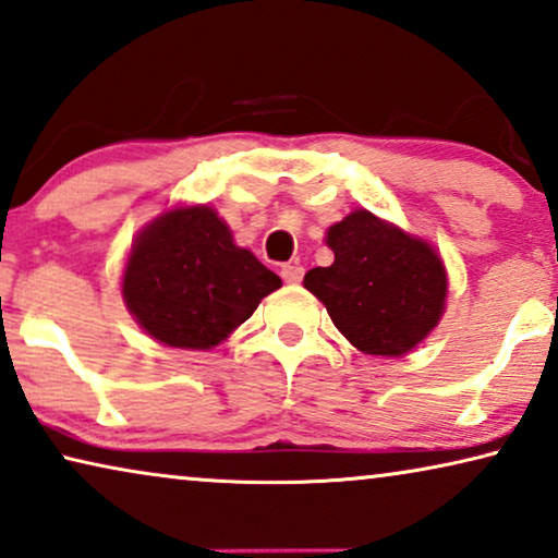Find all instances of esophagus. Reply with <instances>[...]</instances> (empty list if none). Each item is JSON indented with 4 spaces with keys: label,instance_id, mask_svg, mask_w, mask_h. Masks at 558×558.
Instances as JSON below:
<instances>
[{
    "label": "esophagus",
    "instance_id": "34e87169",
    "mask_svg": "<svg viewBox=\"0 0 558 558\" xmlns=\"http://www.w3.org/2000/svg\"><path fill=\"white\" fill-rule=\"evenodd\" d=\"M304 277V269L299 264H284L281 266V279L287 281V284H299Z\"/></svg>",
    "mask_w": 558,
    "mask_h": 558
}]
</instances>
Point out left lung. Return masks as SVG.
Here are the masks:
<instances>
[{
    "instance_id": "obj_1",
    "label": "left lung",
    "mask_w": 558,
    "mask_h": 558,
    "mask_svg": "<svg viewBox=\"0 0 558 558\" xmlns=\"http://www.w3.org/2000/svg\"><path fill=\"white\" fill-rule=\"evenodd\" d=\"M327 246L335 264L306 271L304 287L357 350L400 357L438 325L448 279L430 244L354 211L327 231Z\"/></svg>"
}]
</instances>
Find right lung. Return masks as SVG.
<instances>
[{"label": "right lung", "mask_w": 558, "mask_h": 558, "mask_svg": "<svg viewBox=\"0 0 558 558\" xmlns=\"http://www.w3.org/2000/svg\"><path fill=\"white\" fill-rule=\"evenodd\" d=\"M279 287L277 274L233 244L208 206L175 208L153 221L123 274L125 304L138 325L183 350L219 344Z\"/></svg>", "instance_id": "add662e5"}]
</instances>
